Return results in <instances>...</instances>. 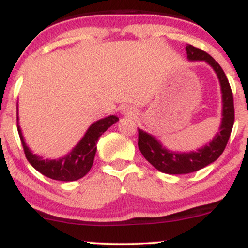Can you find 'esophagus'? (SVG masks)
<instances>
[{"instance_id": "1", "label": "esophagus", "mask_w": 248, "mask_h": 248, "mask_svg": "<svg viewBox=\"0 0 248 248\" xmlns=\"http://www.w3.org/2000/svg\"><path fill=\"white\" fill-rule=\"evenodd\" d=\"M122 114L126 115V116H134L136 114V112L133 109L132 107L126 106L124 108H122Z\"/></svg>"}]
</instances>
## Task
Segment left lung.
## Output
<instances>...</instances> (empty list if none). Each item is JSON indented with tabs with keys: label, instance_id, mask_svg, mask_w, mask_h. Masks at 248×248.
<instances>
[{
	"label": "left lung",
	"instance_id": "1",
	"mask_svg": "<svg viewBox=\"0 0 248 248\" xmlns=\"http://www.w3.org/2000/svg\"><path fill=\"white\" fill-rule=\"evenodd\" d=\"M186 51L189 61H204L212 67L217 75L220 84L221 104H223L221 121L219 132L216 134L215 138L193 152H173L163 146L162 142L152 134L139 129L138 144L142 155L153 167L160 170L161 172L169 173V175H186L203 169L215 162L223 154L234 124L232 91L220 65L205 51L196 49L192 45H186Z\"/></svg>",
	"mask_w": 248,
	"mask_h": 248
}]
</instances>
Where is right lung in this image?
<instances>
[{"mask_svg": "<svg viewBox=\"0 0 248 248\" xmlns=\"http://www.w3.org/2000/svg\"><path fill=\"white\" fill-rule=\"evenodd\" d=\"M116 121H119L118 116L109 115L93 122L88 127L81 140L76 144L75 148H72L69 154L62 157L53 158V160H50V158L44 160L41 156L31 152L30 148L27 146L21 127H19L18 113H17V130H18L19 138H21L27 160L37 171L51 179H56V181L72 182L82 178L90 171L93 166V162H94L96 142L102 134Z\"/></svg>", "mask_w": 248, "mask_h": 248, "instance_id": "add662e5", "label": "right lung"}]
</instances>
